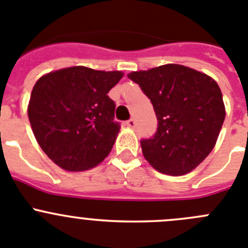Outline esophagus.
Listing matches in <instances>:
<instances>
[{
    "mask_svg": "<svg viewBox=\"0 0 248 248\" xmlns=\"http://www.w3.org/2000/svg\"><path fill=\"white\" fill-rule=\"evenodd\" d=\"M126 124L127 126L129 127V128H135V126H136V121L133 119H129L128 121L126 122Z\"/></svg>",
    "mask_w": 248,
    "mask_h": 248,
    "instance_id": "esophagus-1",
    "label": "esophagus"
}]
</instances>
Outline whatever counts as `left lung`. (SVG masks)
Returning a JSON list of instances; mask_svg holds the SVG:
<instances>
[{"instance_id":"obj_1","label":"left lung","mask_w":248,"mask_h":248,"mask_svg":"<svg viewBox=\"0 0 248 248\" xmlns=\"http://www.w3.org/2000/svg\"><path fill=\"white\" fill-rule=\"evenodd\" d=\"M127 77L151 100L157 116L153 137L140 140L144 158L168 175L193 170L210 155L225 120L222 93L215 80L178 64Z\"/></svg>"}]
</instances>
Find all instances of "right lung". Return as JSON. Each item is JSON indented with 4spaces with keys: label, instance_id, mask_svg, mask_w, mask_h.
Here are the masks:
<instances>
[{
    "label": "right lung",
    "instance_id": "obj_1",
    "mask_svg": "<svg viewBox=\"0 0 248 248\" xmlns=\"http://www.w3.org/2000/svg\"><path fill=\"white\" fill-rule=\"evenodd\" d=\"M122 77L73 66L35 82L28 119L41 148L60 168L88 170L108 157L121 127L108 93Z\"/></svg>",
    "mask_w": 248,
    "mask_h": 248
}]
</instances>
